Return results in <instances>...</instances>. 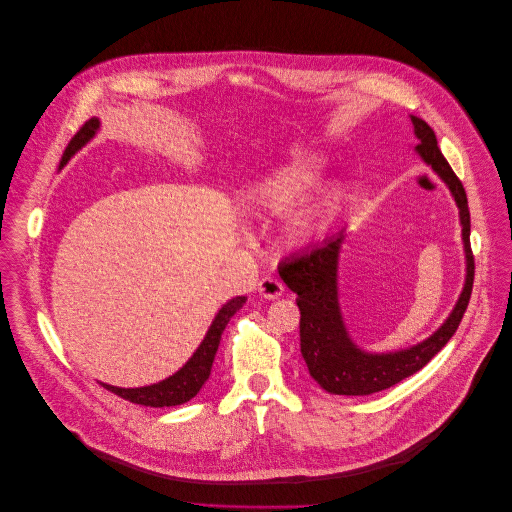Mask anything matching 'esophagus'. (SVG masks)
I'll return each instance as SVG.
<instances>
[{
    "label": "esophagus",
    "mask_w": 512,
    "mask_h": 512,
    "mask_svg": "<svg viewBox=\"0 0 512 512\" xmlns=\"http://www.w3.org/2000/svg\"><path fill=\"white\" fill-rule=\"evenodd\" d=\"M258 292H260L264 298H278V296H282V292H284V284H282L276 276H264V278H260V282H258Z\"/></svg>",
    "instance_id": "obj_1"
}]
</instances>
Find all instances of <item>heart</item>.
<instances>
[{
  "instance_id": "b5f03b06",
  "label": "heart",
  "mask_w": 512,
  "mask_h": 512,
  "mask_svg": "<svg viewBox=\"0 0 512 512\" xmlns=\"http://www.w3.org/2000/svg\"><path fill=\"white\" fill-rule=\"evenodd\" d=\"M325 163L317 155H298L272 165L248 191L252 206L268 214H284L306 193L313 191L323 177ZM321 222L317 206L302 208L292 214L284 226V240L288 246L309 242Z\"/></svg>"
}]
</instances>
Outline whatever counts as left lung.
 I'll return each instance as SVG.
<instances>
[{
  "instance_id": "obj_1",
  "label": "left lung",
  "mask_w": 512,
  "mask_h": 512,
  "mask_svg": "<svg viewBox=\"0 0 512 512\" xmlns=\"http://www.w3.org/2000/svg\"><path fill=\"white\" fill-rule=\"evenodd\" d=\"M418 137L416 151L448 185L460 210L462 242L466 254V282L462 294L444 325L426 341L395 353H367L349 337L337 290L339 252L343 232L300 256H292L278 268L286 286L296 292L300 309V353L311 377L335 395H369L383 391L428 365L456 333L472 294L474 256L470 248V212L462 181L444 159L436 133L430 125L412 115Z\"/></svg>"
}]
</instances>
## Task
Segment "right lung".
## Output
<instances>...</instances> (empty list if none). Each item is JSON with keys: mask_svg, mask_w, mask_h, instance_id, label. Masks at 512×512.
<instances>
[{"mask_svg": "<svg viewBox=\"0 0 512 512\" xmlns=\"http://www.w3.org/2000/svg\"><path fill=\"white\" fill-rule=\"evenodd\" d=\"M98 127H100L98 119H90L80 127V131L70 139L64 155H62L60 169L68 163V159L78 149H82L96 135ZM244 302H246V296H236V298L228 300L222 306V309L216 315V319H214V323H212V327L208 329L206 337H203L201 345L191 355V359L177 373H173L171 377H167L159 383H153V385L133 387V389L131 387L129 389L115 387V385H107V383H100V385L107 387L111 393H115V395H119L127 401H133V403H139V405H149V407H171V405H181V403L189 401L191 397L197 395L201 385L208 381V377L212 373L216 351H218L220 341H222V333H224L228 321L234 317V313L242 309Z\"/></svg>", "mask_w": 512, "mask_h": 512, "instance_id": "1", "label": "right lung"}]
</instances>
